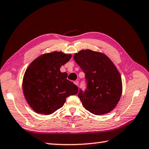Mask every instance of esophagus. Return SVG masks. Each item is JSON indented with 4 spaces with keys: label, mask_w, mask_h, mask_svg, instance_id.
<instances>
[{
    "label": "esophagus",
    "mask_w": 149,
    "mask_h": 149,
    "mask_svg": "<svg viewBox=\"0 0 149 149\" xmlns=\"http://www.w3.org/2000/svg\"><path fill=\"white\" fill-rule=\"evenodd\" d=\"M74 84H75V85H77V86L78 85H79V81H77V80L75 81H74Z\"/></svg>",
    "instance_id": "34e87169"
}]
</instances>
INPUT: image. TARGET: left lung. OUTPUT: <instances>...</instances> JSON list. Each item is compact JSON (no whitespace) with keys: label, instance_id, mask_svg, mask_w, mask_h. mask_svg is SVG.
<instances>
[{"label":"left lung","instance_id":"obj_1","mask_svg":"<svg viewBox=\"0 0 149 149\" xmlns=\"http://www.w3.org/2000/svg\"><path fill=\"white\" fill-rule=\"evenodd\" d=\"M74 59L85 74L87 89L78 94L84 107L95 115L114 110L122 93V78L114 63L104 53L89 49L75 53Z\"/></svg>","mask_w":149,"mask_h":149}]
</instances>
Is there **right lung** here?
I'll return each mask as SVG.
<instances>
[{
    "mask_svg": "<svg viewBox=\"0 0 149 149\" xmlns=\"http://www.w3.org/2000/svg\"><path fill=\"white\" fill-rule=\"evenodd\" d=\"M72 58L62 52H52L37 57L27 67L22 89L29 107L38 114L50 115L64 106L65 99L76 95V85L67 79L60 67Z\"/></svg>",
    "mask_w": 149,
    "mask_h": 149,
    "instance_id": "1",
    "label": "right lung"
}]
</instances>
